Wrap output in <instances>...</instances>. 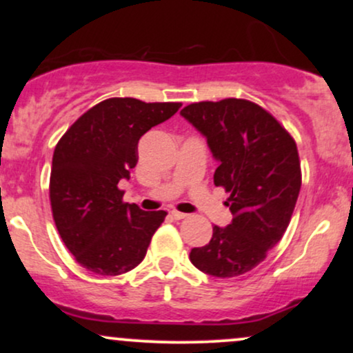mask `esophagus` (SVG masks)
Instances as JSON below:
<instances>
[{
	"label": "esophagus",
	"instance_id": "esophagus-1",
	"mask_svg": "<svg viewBox=\"0 0 353 353\" xmlns=\"http://www.w3.org/2000/svg\"><path fill=\"white\" fill-rule=\"evenodd\" d=\"M171 216L176 219V221H181V219H185V217H189V214H184V212H179V210H172L171 212Z\"/></svg>",
	"mask_w": 353,
	"mask_h": 353
}]
</instances>
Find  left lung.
<instances>
[{"instance_id":"1","label":"left lung","mask_w":353,"mask_h":353,"mask_svg":"<svg viewBox=\"0 0 353 353\" xmlns=\"http://www.w3.org/2000/svg\"><path fill=\"white\" fill-rule=\"evenodd\" d=\"M208 137L219 161L214 184L229 192L228 228L214 225L208 245L190 262L214 277H237L267 257L289 228L302 185L294 137L264 108L247 99L201 101L181 111Z\"/></svg>"}]
</instances>
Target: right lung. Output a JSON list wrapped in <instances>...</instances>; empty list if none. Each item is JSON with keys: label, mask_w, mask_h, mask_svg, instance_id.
<instances>
[{"label": "right lung", "mask_w": 353, "mask_h": 353, "mask_svg": "<svg viewBox=\"0 0 353 353\" xmlns=\"http://www.w3.org/2000/svg\"><path fill=\"white\" fill-rule=\"evenodd\" d=\"M181 103L109 98L88 109L52 154V219L76 262L98 275L129 272L144 259L168 212H144L123 201L121 179L137 164V143Z\"/></svg>", "instance_id": "1"}]
</instances>
